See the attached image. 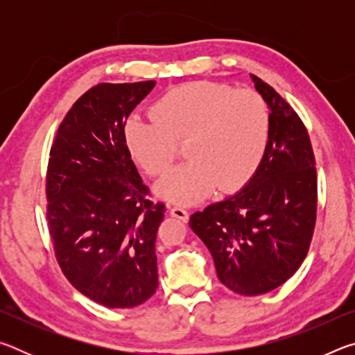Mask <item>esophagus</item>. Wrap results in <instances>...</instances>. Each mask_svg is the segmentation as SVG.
Returning a JSON list of instances; mask_svg holds the SVG:
<instances>
[{"mask_svg":"<svg viewBox=\"0 0 355 355\" xmlns=\"http://www.w3.org/2000/svg\"><path fill=\"white\" fill-rule=\"evenodd\" d=\"M171 216H173V218L180 219L182 222H188V219H189V213L186 211V209L180 208V207H173V208H171Z\"/></svg>","mask_w":355,"mask_h":355,"instance_id":"esophagus-1","label":"esophagus"}]
</instances>
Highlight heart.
I'll list each match as a JSON object with an SVG mask.
<instances>
[{
	"instance_id": "b5f03b06",
	"label": "heart",
	"mask_w": 355,
	"mask_h": 355,
	"mask_svg": "<svg viewBox=\"0 0 355 355\" xmlns=\"http://www.w3.org/2000/svg\"><path fill=\"white\" fill-rule=\"evenodd\" d=\"M153 117H131L123 128L130 155L150 175L169 169L177 142L188 139L189 161L155 184L163 200L192 205L218 188L233 192L248 184L266 155L271 116L250 89L194 81L171 89L153 106Z\"/></svg>"
}]
</instances>
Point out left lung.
I'll use <instances>...</instances> for the list:
<instances>
[{
    "label": "left lung",
    "instance_id": "left-lung-1",
    "mask_svg": "<svg viewBox=\"0 0 355 355\" xmlns=\"http://www.w3.org/2000/svg\"><path fill=\"white\" fill-rule=\"evenodd\" d=\"M271 111V136L260 169L236 194L189 218L211 252L228 290L260 296L284 285L307 257L316 222V169L302 120L255 75Z\"/></svg>",
    "mask_w": 355,
    "mask_h": 355
}]
</instances>
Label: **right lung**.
Returning a JSON list of instances; mask_svg holds the SVG:
<instances>
[{
	"mask_svg": "<svg viewBox=\"0 0 355 355\" xmlns=\"http://www.w3.org/2000/svg\"><path fill=\"white\" fill-rule=\"evenodd\" d=\"M155 81L98 84L59 125L46 172V219L59 266L78 291L107 309H131L158 288L155 241L164 205L123 141L125 120Z\"/></svg>",
	"mask_w": 355,
	"mask_h": 355,
	"instance_id": "obj_1",
	"label": "right lung"
}]
</instances>
